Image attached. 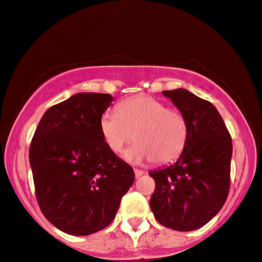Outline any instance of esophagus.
I'll return each instance as SVG.
<instances>
[{
	"mask_svg": "<svg viewBox=\"0 0 262 262\" xmlns=\"http://www.w3.org/2000/svg\"><path fill=\"white\" fill-rule=\"evenodd\" d=\"M134 173H135V177L139 178L144 174V171H141V169H134Z\"/></svg>",
	"mask_w": 262,
	"mask_h": 262,
	"instance_id": "obj_1",
	"label": "esophagus"
}]
</instances>
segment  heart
Returning a JSON list of instances; mask_svg holds the SVG:
<instances>
[{
	"mask_svg": "<svg viewBox=\"0 0 262 262\" xmlns=\"http://www.w3.org/2000/svg\"><path fill=\"white\" fill-rule=\"evenodd\" d=\"M100 133L108 149L118 154L125 145L138 141L125 151L128 161L168 163L184 150L189 125L178 110L147 95L123 100L115 112H105L100 118Z\"/></svg>",
	"mask_w": 262,
	"mask_h": 262,
	"instance_id": "obj_1",
	"label": "heart"
}]
</instances>
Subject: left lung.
<instances>
[{
  "label": "left lung",
  "instance_id": "obj_1",
  "mask_svg": "<svg viewBox=\"0 0 262 262\" xmlns=\"http://www.w3.org/2000/svg\"><path fill=\"white\" fill-rule=\"evenodd\" d=\"M162 94L185 116L189 134L177 161L149 172L156 183L150 207L167 228L194 231L211 221L228 196L232 139L209 101L185 89Z\"/></svg>",
  "mask_w": 262,
  "mask_h": 262
}]
</instances>
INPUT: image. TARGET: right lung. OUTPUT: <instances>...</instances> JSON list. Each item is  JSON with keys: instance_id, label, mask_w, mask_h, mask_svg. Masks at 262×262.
Here are the masks:
<instances>
[{"instance_id": "right-lung-1", "label": "right lung", "mask_w": 262, "mask_h": 262, "mask_svg": "<svg viewBox=\"0 0 262 262\" xmlns=\"http://www.w3.org/2000/svg\"><path fill=\"white\" fill-rule=\"evenodd\" d=\"M110 94L79 93L50 107L29 150L36 199L43 216L71 235H89L116 217L133 185V168L108 149L100 118Z\"/></svg>"}]
</instances>
